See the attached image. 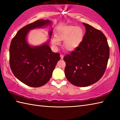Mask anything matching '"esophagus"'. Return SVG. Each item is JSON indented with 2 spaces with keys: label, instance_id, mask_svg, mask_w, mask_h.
<instances>
[{
  "label": "esophagus",
  "instance_id": "34e87169",
  "mask_svg": "<svg viewBox=\"0 0 120 120\" xmlns=\"http://www.w3.org/2000/svg\"><path fill=\"white\" fill-rule=\"evenodd\" d=\"M60 58H61V59H63V58H64V55H63V54H60Z\"/></svg>",
  "mask_w": 120,
  "mask_h": 120
}]
</instances>
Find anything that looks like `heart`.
Wrapping results in <instances>:
<instances>
[{
	"label": "heart",
	"mask_w": 120,
	"mask_h": 120,
	"mask_svg": "<svg viewBox=\"0 0 120 120\" xmlns=\"http://www.w3.org/2000/svg\"><path fill=\"white\" fill-rule=\"evenodd\" d=\"M83 37V31L80 27L68 26L62 28L53 39L52 43L54 46L59 44L58 41L65 40L63 46L68 51L74 50L80 44Z\"/></svg>",
	"instance_id": "b5f03b06"
}]
</instances>
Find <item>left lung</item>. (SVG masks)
<instances>
[{
	"label": "left lung",
	"mask_w": 120,
	"mask_h": 120,
	"mask_svg": "<svg viewBox=\"0 0 120 120\" xmlns=\"http://www.w3.org/2000/svg\"><path fill=\"white\" fill-rule=\"evenodd\" d=\"M86 33L75 50L64 57L65 74L71 84L87 87L99 80L107 68L110 49L100 30L83 23Z\"/></svg>",
	"instance_id": "1"
}]
</instances>
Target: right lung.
Here are the masks:
<instances>
[{
    "label": "right lung",
    "instance_id": "add662e5",
    "mask_svg": "<svg viewBox=\"0 0 120 120\" xmlns=\"http://www.w3.org/2000/svg\"><path fill=\"white\" fill-rule=\"evenodd\" d=\"M49 20L40 19L29 24L18 31L11 41L9 48V63L11 71L24 84L39 87L51 78L60 54L52 51L47 43L39 46L29 45L26 40L30 30L50 24ZM52 30L49 31L50 39Z\"/></svg>",
    "mask_w": 120,
    "mask_h": 120
}]
</instances>
